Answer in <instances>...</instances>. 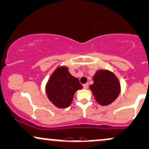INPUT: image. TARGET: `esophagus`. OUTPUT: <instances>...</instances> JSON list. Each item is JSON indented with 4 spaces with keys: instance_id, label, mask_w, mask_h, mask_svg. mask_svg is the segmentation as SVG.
Listing matches in <instances>:
<instances>
[{
    "instance_id": "obj_1",
    "label": "esophagus",
    "mask_w": 149,
    "mask_h": 149,
    "mask_svg": "<svg viewBox=\"0 0 149 149\" xmlns=\"http://www.w3.org/2000/svg\"><path fill=\"white\" fill-rule=\"evenodd\" d=\"M83 87H84V89H87L88 87H89V84H87V83H86V84H83Z\"/></svg>"
}]
</instances>
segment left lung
<instances>
[{
  "label": "left lung",
  "mask_w": 149,
  "mask_h": 149,
  "mask_svg": "<svg viewBox=\"0 0 149 149\" xmlns=\"http://www.w3.org/2000/svg\"><path fill=\"white\" fill-rule=\"evenodd\" d=\"M94 83L89 86L97 103L107 106L119 95L121 86L118 78L112 72L100 70L93 77Z\"/></svg>",
  "instance_id": "obj_1"
}]
</instances>
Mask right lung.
Wrapping results in <instances>:
<instances>
[{
    "mask_svg": "<svg viewBox=\"0 0 149 149\" xmlns=\"http://www.w3.org/2000/svg\"><path fill=\"white\" fill-rule=\"evenodd\" d=\"M82 85L65 66L58 67L52 72L45 86L49 100L57 108L65 109L71 104L73 97Z\"/></svg>",
    "mask_w": 149,
    "mask_h": 149,
    "instance_id": "right-lung-1",
    "label": "right lung"
}]
</instances>
